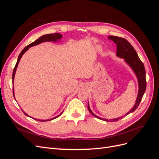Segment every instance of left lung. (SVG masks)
<instances>
[{
	"instance_id": "8db88e82",
	"label": "left lung",
	"mask_w": 159,
	"mask_h": 159,
	"mask_svg": "<svg viewBox=\"0 0 159 159\" xmlns=\"http://www.w3.org/2000/svg\"><path fill=\"white\" fill-rule=\"evenodd\" d=\"M109 40H112L113 42H115V44H117V56L120 57H123V58L125 59V60L126 61L127 63L131 67L133 71H134V73L136 74L138 81H139V94L137 95V99L136 100V103L134 104V107L133 109H131L130 111H129L127 114H129L132 112H133L134 110H135L138 106L139 103H141V99L143 98V96L146 90V87H147V81H146V72H145V66H144V64L141 60L139 58L137 53L136 52L135 50L134 49V48L131 46V44L123 38L121 37H118V36H109L108 37ZM88 110L92 114L93 116L95 117H97L99 119L103 120V121H117L119 119H121L123 117L126 116H122L121 117H119L118 119H105L100 118L96 115L91 111L89 105H88Z\"/></svg>"
}]
</instances>
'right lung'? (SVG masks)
Here are the masks:
<instances>
[{"label": "right lung", "mask_w": 159, "mask_h": 159, "mask_svg": "<svg viewBox=\"0 0 159 159\" xmlns=\"http://www.w3.org/2000/svg\"><path fill=\"white\" fill-rule=\"evenodd\" d=\"M61 37H62V36L60 34H59V33H54V34H46V35H44V36H41L40 38H38V40H36V41H34V42L31 43V44H30L29 45H28L27 46H26V47L25 48H24V49L22 50V52H20V54H19V56H18L17 62H16V64L15 66H14V70H13V72H12V81H14V75H15V72H16V68H17V66H18V63H19V61H20V58L22 57V55H23L24 54H25V52H26V50H28V48H29L30 47H32V46H35V45H37V44H40V43L44 42H56L57 40L60 39V38H61ZM13 95H14V89H13ZM23 113H25L26 115H27L24 111H23ZM62 113H63V112H62ZM62 113H61L59 115H57V116H56V117H54V118H52V119H48V120H38V121H50V120L54 119H56V118H57V117H58L59 116H60V115L62 114ZM36 120H37V119H36Z\"/></svg>", "instance_id": "add662e5"}]
</instances>
